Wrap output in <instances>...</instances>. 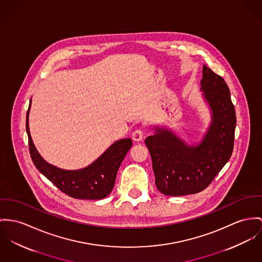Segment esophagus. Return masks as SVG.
Wrapping results in <instances>:
<instances>
[{"label":"esophagus","instance_id":"esophagus-1","mask_svg":"<svg viewBox=\"0 0 262 262\" xmlns=\"http://www.w3.org/2000/svg\"><path fill=\"white\" fill-rule=\"evenodd\" d=\"M132 137H133V140H134V141H141V140H142V138H143V130H142L141 128H137V129L133 133Z\"/></svg>","mask_w":262,"mask_h":262}]
</instances>
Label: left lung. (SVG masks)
Wrapping results in <instances>:
<instances>
[{"instance_id":"8db88e82","label":"left lung","mask_w":262,"mask_h":262,"mask_svg":"<svg viewBox=\"0 0 262 262\" xmlns=\"http://www.w3.org/2000/svg\"><path fill=\"white\" fill-rule=\"evenodd\" d=\"M202 90L212 111V122L202 142L189 146L171 132L157 128L144 140L156 176V185L165 195L194 194L205 189L229 161L236 125L230 92L222 77L206 66Z\"/></svg>"}]
</instances>
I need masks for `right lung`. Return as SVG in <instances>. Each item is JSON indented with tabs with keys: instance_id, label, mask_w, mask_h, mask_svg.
I'll list each match as a JSON object with an SVG mask.
<instances>
[{
	"instance_id": "add662e5",
	"label": "right lung",
	"mask_w": 262,
	"mask_h": 262,
	"mask_svg": "<svg viewBox=\"0 0 262 262\" xmlns=\"http://www.w3.org/2000/svg\"><path fill=\"white\" fill-rule=\"evenodd\" d=\"M30 106L26 120L29 150L32 161L40 173L52 181L61 192L74 199L101 200L108 195L114 188L121 161L133 145L132 140L124 139L115 142L97 161L85 168L80 170L60 169L43 161L33 143L28 121Z\"/></svg>"
}]
</instances>
